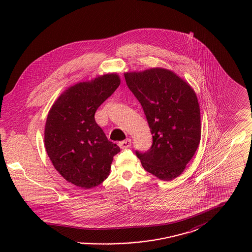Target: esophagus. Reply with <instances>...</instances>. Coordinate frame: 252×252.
<instances>
[{
	"mask_svg": "<svg viewBox=\"0 0 252 252\" xmlns=\"http://www.w3.org/2000/svg\"><path fill=\"white\" fill-rule=\"evenodd\" d=\"M118 144H119V146H120L122 149L127 148V147H129L130 144H131V139H126V140H125V141H122V142H120Z\"/></svg>",
	"mask_w": 252,
	"mask_h": 252,
	"instance_id": "esophagus-1",
	"label": "esophagus"
}]
</instances>
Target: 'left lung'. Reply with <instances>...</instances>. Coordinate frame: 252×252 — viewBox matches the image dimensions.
<instances>
[{"instance_id": "left-lung-1", "label": "left lung", "mask_w": 252, "mask_h": 252, "mask_svg": "<svg viewBox=\"0 0 252 252\" xmlns=\"http://www.w3.org/2000/svg\"><path fill=\"white\" fill-rule=\"evenodd\" d=\"M127 87L141 103L153 144L141 153L143 167L159 180H174L192 159L201 138L200 108L192 87L164 68L125 73Z\"/></svg>"}]
</instances>
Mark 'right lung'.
<instances>
[{
	"label": "right lung",
	"mask_w": 252,
	"mask_h": 252,
	"mask_svg": "<svg viewBox=\"0 0 252 252\" xmlns=\"http://www.w3.org/2000/svg\"><path fill=\"white\" fill-rule=\"evenodd\" d=\"M121 83L117 73L69 87L49 110L44 145L56 170L75 186L91 189L109 175L113 157L120 152L94 119L96 109Z\"/></svg>",
	"instance_id": "right-lung-1"
}]
</instances>
